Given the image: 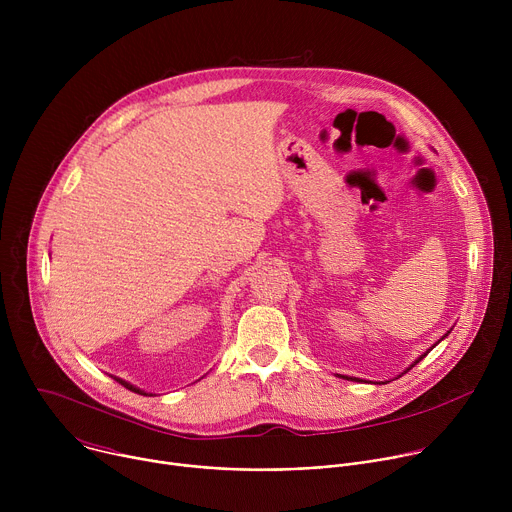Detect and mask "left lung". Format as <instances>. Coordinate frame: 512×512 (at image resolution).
<instances>
[{
    "label": "left lung",
    "instance_id": "left-lung-1",
    "mask_svg": "<svg viewBox=\"0 0 512 512\" xmlns=\"http://www.w3.org/2000/svg\"><path fill=\"white\" fill-rule=\"evenodd\" d=\"M448 334H450V332H448ZM448 334H444V336H442V338H440V340H444V338H446V336H448ZM440 340H437V342H435V344H433V346H431V348H435V346H437V344H440ZM431 348H427V350H425V352H423V354H421V356H417V358H415V362H411V364H409V367H407V369H405V371H403V373H407V371H411V369H413V367H415V364H417V362H419V360H421V358H423V356H427V352H429V350H431ZM403 373H401V375H403ZM401 375H399V377H401ZM338 377H340V379H346V381H356V383H358V381H360V383H364V381H362V379H356V377H346V375H338ZM385 383H387V381H385ZM385 383H383V381H381V383H377V385H385Z\"/></svg>",
    "mask_w": 512,
    "mask_h": 512
}]
</instances>
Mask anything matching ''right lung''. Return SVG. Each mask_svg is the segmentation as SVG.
<instances>
[{"mask_svg":"<svg viewBox=\"0 0 512 512\" xmlns=\"http://www.w3.org/2000/svg\"><path fill=\"white\" fill-rule=\"evenodd\" d=\"M113 377V375H111ZM119 385H123L125 389H129V391H133V393H139V395H148V393H145L143 389H139V387H135V385H131V383H127V381H123V379H119V377H113ZM152 395V393H150Z\"/></svg>","mask_w":512,"mask_h":512,"instance_id":"right-lung-1","label":"right lung"}]
</instances>
